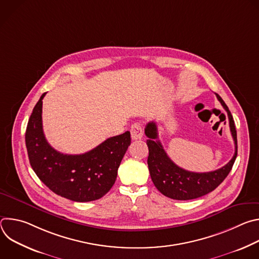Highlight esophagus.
<instances>
[{
    "label": "esophagus",
    "mask_w": 259,
    "mask_h": 259,
    "mask_svg": "<svg viewBox=\"0 0 259 259\" xmlns=\"http://www.w3.org/2000/svg\"><path fill=\"white\" fill-rule=\"evenodd\" d=\"M130 132H131V138H132V140L141 139V138H142V135H143V130H142L141 124H139V123H134V124L131 126Z\"/></svg>",
    "instance_id": "esophagus-1"
}]
</instances>
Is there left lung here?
I'll return each mask as SVG.
<instances>
[{
  "label": "left lung",
  "instance_id": "1",
  "mask_svg": "<svg viewBox=\"0 0 259 259\" xmlns=\"http://www.w3.org/2000/svg\"><path fill=\"white\" fill-rule=\"evenodd\" d=\"M216 97L228 113L230 128L235 141V155L227 165L215 171L198 173L178 167L168 157L158 139L156 123L150 122L145 126L144 133L149 137L146 140V144L149 146L147 165L152 180L158 191L170 199L184 201L205 196L214 191L226 179L233 168L238 152L236 126L228 105L218 94H216Z\"/></svg>",
  "mask_w": 259,
  "mask_h": 259
}]
</instances>
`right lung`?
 <instances>
[{
  "mask_svg": "<svg viewBox=\"0 0 259 259\" xmlns=\"http://www.w3.org/2000/svg\"><path fill=\"white\" fill-rule=\"evenodd\" d=\"M44 93L27 123L25 144L30 166L42 182L56 195L75 202L103 197L116 181L118 168L131 143L130 132L107 138L82 155H66L47 142L42 125Z\"/></svg>",
  "mask_w": 259,
  "mask_h": 259,
  "instance_id": "1",
  "label": "right lung"
}]
</instances>
